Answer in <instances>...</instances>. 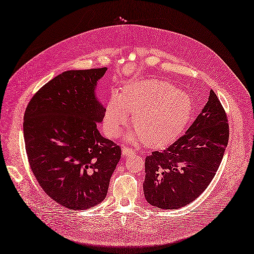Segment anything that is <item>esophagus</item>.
I'll return each mask as SVG.
<instances>
[{
	"label": "esophagus",
	"instance_id": "esophagus-1",
	"mask_svg": "<svg viewBox=\"0 0 254 254\" xmlns=\"http://www.w3.org/2000/svg\"><path fill=\"white\" fill-rule=\"evenodd\" d=\"M133 153H135V150L133 148H129V147H123L122 148L123 157H128L129 154H133Z\"/></svg>",
	"mask_w": 254,
	"mask_h": 254
}]
</instances>
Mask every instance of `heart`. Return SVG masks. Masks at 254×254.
Returning <instances> with one entry per match:
<instances>
[{
    "label": "heart",
    "instance_id": "1",
    "mask_svg": "<svg viewBox=\"0 0 254 254\" xmlns=\"http://www.w3.org/2000/svg\"><path fill=\"white\" fill-rule=\"evenodd\" d=\"M193 112L190 95L178 91L171 82L144 80L128 84L121 96L110 97L104 114V127L114 137L132 115L136 137L147 147L161 148L184 132Z\"/></svg>",
    "mask_w": 254,
    "mask_h": 254
}]
</instances>
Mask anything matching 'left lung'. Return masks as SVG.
I'll return each instance as SVG.
<instances>
[{
	"label": "left lung",
	"mask_w": 254,
	"mask_h": 254,
	"mask_svg": "<svg viewBox=\"0 0 254 254\" xmlns=\"http://www.w3.org/2000/svg\"><path fill=\"white\" fill-rule=\"evenodd\" d=\"M223 106L210 90L209 99L185 135L145 161V198L161 209L187 206L213 179L229 141Z\"/></svg>",
	"instance_id": "8db88e82"
}]
</instances>
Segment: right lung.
Returning <instances> with one entry per match:
<instances>
[{
	"mask_svg": "<svg viewBox=\"0 0 254 254\" xmlns=\"http://www.w3.org/2000/svg\"><path fill=\"white\" fill-rule=\"evenodd\" d=\"M107 67L66 70L33 95L23 118L29 164L45 193L71 210L105 199L121 148L97 129L95 87Z\"/></svg>",
	"mask_w": 254,
	"mask_h": 254,
	"instance_id": "obj_1",
	"label": "right lung"
}]
</instances>
